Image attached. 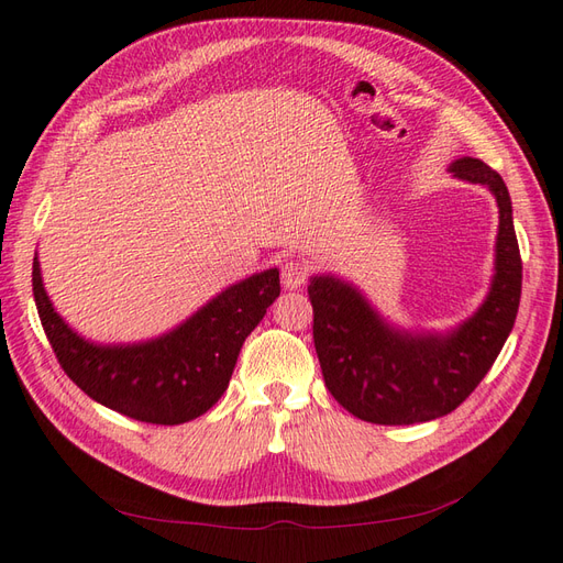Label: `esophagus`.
<instances>
[{
	"instance_id": "obj_1",
	"label": "esophagus",
	"mask_w": 563,
	"mask_h": 563,
	"mask_svg": "<svg viewBox=\"0 0 563 563\" xmlns=\"http://www.w3.org/2000/svg\"><path fill=\"white\" fill-rule=\"evenodd\" d=\"M309 278V266L305 261H287L283 266V287L285 290H297Z\"/></svg>"
}]
</instances>
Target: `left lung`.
Masks as SVG:
<instances>
[{
	"label": "left lung",
	"mask_w": 563,
	"mask_h": 563,
	"mask_svg": "<svg viewBox=\"0 0 563 563\" xmlns=\"http://www.w3.org/2000/svg\"><path fill=\"white\" fill-rule=\"evenodd\" d=\"M451 173L485 185L499 203L496 273L485 305L449 335L394 331L355 287L319 276L309 283L313 347L325 388L347 412L372 424H415L453 412L492 369L516 323L522 261L511 196L501 175L477 158Z\"/></svg>",
	"instance_id": "obj_1"
}]
</instances>
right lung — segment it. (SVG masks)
<instances>
[{"mask_svg":"<svg viewBox=\"0 0 563 563\" xmlns=\"http://www.w3.org/2000/svg\"><path fill=\"white\" fill-rule=\"evenodd\" d=\"M280 295L271 268L220 292L191 319L148 343L93 345L52 309L33 258V297L64 374L104 408L148 424H181L225 394L242 343Z\"/></svg>","mask_w":563,"mask_h":563,"instance_id":"add662e5","label":"right lung"}]
</instances>
